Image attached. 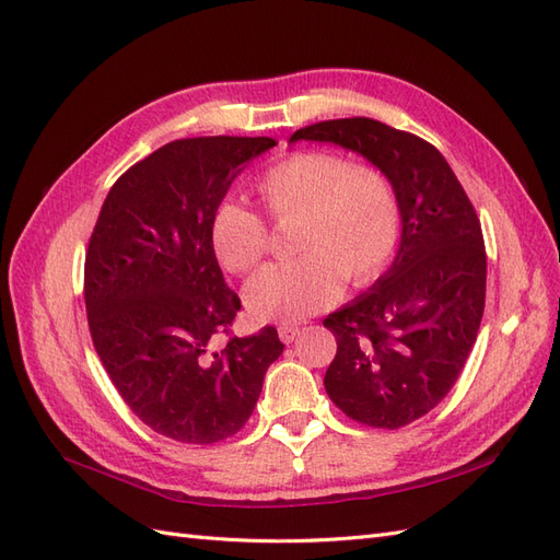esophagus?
Returning <instances> with one entry per match:
<instances>
[{"label":"esophagus","mask_w":560,"mask_h":560,"mask_svg":"<svg viewBox=\"0 0 560 560\" xmlns=\"http://www.w3.org/2000/svg\"><path fill=\"white\" fill-rule=\"evenodd\" d=\"M299 331H301V325H296V322H282V325L278 327V336L282 343H292L299 336Z\"/></svg>","instance_id":"obj_1"}]
</instances>
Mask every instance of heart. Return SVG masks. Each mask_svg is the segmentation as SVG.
I'll return each instance as SVG.
<instances>
[{
  "label": "heart",
  "instance_id": "b5f03b06",
  "mask_svg": "<svg viewBox=\"0 0 560 560\" xmlns=\"http://www.w3.org/2000/svg\"><path fill=\"white\" fill-rule=\"evenodd\" d=\"M259 194L280 226L296 229V261L276 264L247 282L245 301L259 317H306L352 284L374 282L397 249L401 210L395 186L371 165L331 151H303L276 163ZM210 241L233 273H249L270 252L266 219L238 200L219 202Z\"/></svg>",
  "mask_w": 560,
  "mask_h": 560
}]
</instances>
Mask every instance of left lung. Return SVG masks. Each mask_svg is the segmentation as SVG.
I'll return each instance as SVG.
<instances>
[{"label": "left lung", "instance_id": "8db88e82", "mask_svg": "<svg viewBox=\"0 0 560 560\" xmlns=\"http://www.w3.org/2000/svg\"><path fill=\"white\" fill-rule=\"evenodd\" d=\"M329 142L374 163L393 182L401 241L371 290L327 315L336 358L329 399L369 428L397 430L442 401L469 358L486 303L479 217L451 165L411 132L374 118H334L290 142Z\"/></svg>", "mask_w": 560, "mask_h": 560}]
</instances>
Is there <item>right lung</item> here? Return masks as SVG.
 I'll list each match as a JSON object with an SVG mask.
<instances>
[{
  "instance_id": "1",
  "label": "right lung",
  "mask_w": 560,
  "mask_h": 560,
  "mask_svg": "<svg viewBox=\"0 0 560 560\" xmlns=\"http://www.w3.org/2000/svg\"><path fill=\"white\" fill-rule=\"evenodd\" d=\"M273 138H189L114 182L93 229L83 294L103 366L144 425L208 446L238 432L284 346L276 327L229 334L241 299L210 241L212 214Z\"/></svg>"
}]
</instances>
